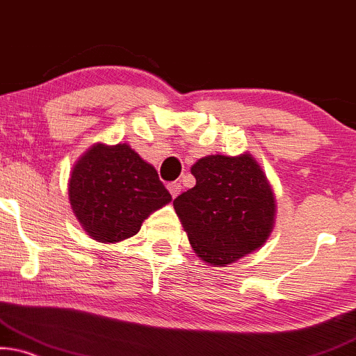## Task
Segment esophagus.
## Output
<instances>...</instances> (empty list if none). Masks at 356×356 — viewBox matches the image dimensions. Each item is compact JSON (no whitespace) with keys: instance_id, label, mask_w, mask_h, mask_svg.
Wrapping results in <instances>:
<instances>
[{"instance_id":"obj_1","label":"esophagus","mask_w":356,"mask_h":356,"mask_svg":"<svg viewBox=\"0 0 356 356\" xmlns=\"http://www.w3.org/2000/svg\"><path fill=\"white\" fill-rule=\"evenodd\" d=\"M168 188H169L170 195H172L174 199H175V197H177L179 193H181V188H182V186H181V184H179V182H170L169 186H168Z\"/></svg>"}]
</instances>
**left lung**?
<instances>
[{"instance_id": "obj_1", "label": "left lung", "mask_w": 356, "mask_h": 356, "mask_svg": "<svg viewBox=\"0 0 356 356\" xmlns=\"http://www.w3.org/2000/svg\"><path fill=\"white\" fill-rule=\"evenodd\" d=\"M195 187L174 200L197 256L225 266L264 245L274 227V193L254 157L205 156L192 165Z\"/></svg>"}]
</instances>
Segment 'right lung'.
<instances>
[{"label":"right lung","mask_w":356,"mask_h":356,"mask_svg":"<svg viewBox=\"0 0 356 356\" xmlns=\"http://www.w3.org/2000/svg\"><path fill=\"white\" fill-rule=\"evenodd\" d=\"M69 199L93 240L118 243L136 235L152 211L172 200L157 170L126 143H97L72 169Z\"/></svg>","instance_id":"right-lung-1"}]
</instances>
